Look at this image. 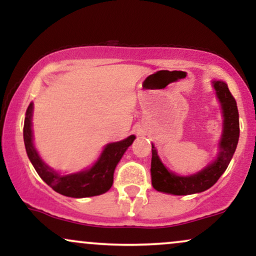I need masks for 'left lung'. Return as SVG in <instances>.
Returning <instances> with one entry per match:
<instances>
[{"label": "left lung", "mask_w": 256, "mask_h": 256, "mask_svg": "<svg viewBox=\"0 0 256 256\" xmlns=\"http://www.w3.org/2000/svg\"><path fill=\"white\" fill-rule=\"evenodd\" d=\"M213 88L222 104V134L219 142L218 156L210 165L192 176H178L170 171L158 158L156 149L152 144V184L158 192L172 195H192L210 189L225 172L236 150L240 138V119L236 100L231 95L228 84L214 80Z\"/></svg>", "instance_id": "obj_1"}]
</instances>
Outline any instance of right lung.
Listing matches in <instances>:
<instances>
[{"label":"right lung","instance_id":"1","mask_svg":"<svg viewBox=\"0 0 256 256\" xmlns=\"http://www.w3.org/2000/svg\"><path fill=\"white\" fill-rule=\"evenodd\" d=\"M32 110L34 104H30L26 110L24 122V143L28 156L40 178L52 190L68 198H90L107 192L113 185V174L116 165L122 158L126 149L134 140V134L120 142L110 143L104 146L101 156L92 167L84 171L61 176L43 162L34 146L32 136Z\"/></svg>","mask_w":256,"mask_h":256}]
</instances>
